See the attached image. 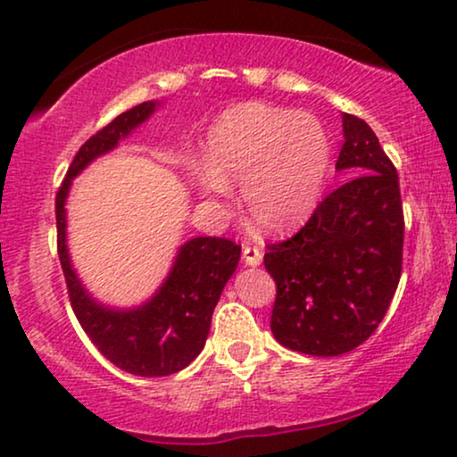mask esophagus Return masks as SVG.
<instances>
[{
  "instance_id": "1",
  "label": "esophagus",
  "mask_w": 457,
  "mask_h": 457,
  "mask_svg": "<svg viewBox=\"0 0 457 457\" xmlns=\"http://www.w3.org/2000/svg\"><path fill=\"white\" fill-rule=\"evenodd\" d=\"M243 260H245L246 266H251V268L260 266V263H262V251L257 249V246L245 245L243 246Z\"/></svg>"
}]
</instances>
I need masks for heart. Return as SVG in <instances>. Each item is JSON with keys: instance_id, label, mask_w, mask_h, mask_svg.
Wrapping results in <instances>:
<instances>
[{"instance_id": "heart-1", "label": "heart", "mask_w": 457, "mask_h": 457, "mask_svg": "<svg viewBox=\"0 0 457 457\" xmlns=\"http://www.w3.org/2000/svg\"><path fill=\"white\" fill-rule=\"evenodd\" d=\"M332 146L321 120L294 110L249 102L208 129L204 162H189L200 197L223 206L240 185L245 211L257 228L285 232L315 211L328 179Z\"/></svg>"}]
</instances>
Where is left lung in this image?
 I'll list each match as a JSON object with an SVG mask.
<instances>
[{
	"label": "left lung",
	"mask_w": 457,
	"mask_h": 457,
	"mask_svg": "<svg viewBox=\"0 0 457 457\" xmlns=\"http://www.w3.org/2000/svg\"><path fill=\"white\" fill-rule=\"evenodd\" d=\"M343 134L337 170L351 179L263 255L277 283L274 338L317 357L353 351L375 332L403 270L398 172L366 120L343 112Z\"/></svg>",
	"instance_id": "1"
}]
</instances>
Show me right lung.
<instances>
[{
  "mask_svg": "<svg viewBox=\"0 0 457 457\" xmlns=\"http://www.w3.org/2000/svg\"><path fill=\"white\" fill-rule=\"evenodd\" d=\"M157 108L159 102H142L91 136L76 153L54 200L59 260L74 315L102 355L136 377L174 375L200 355L211 332L214 306L240 260V246L228 238L200 236L187 240L162 287L131 309H117L93 298L71 266L65 217L71 180L97 157L117 148Z\"/></svg>",
  "mask_w": 457,
  "mask_h": 457,
  "instance_id": "1",
  "label": "right lung"
}]
</instances>
